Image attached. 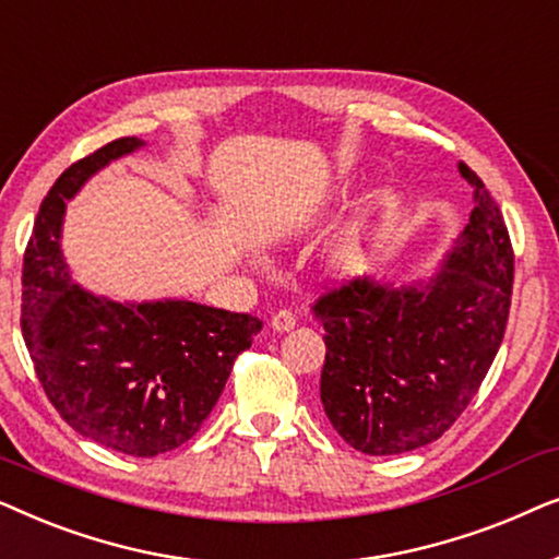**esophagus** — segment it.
I'll use <instances>...</instances> for the list:
<instances>
[{
  "label": "esophagus",
  "instance_id": "esophagus-1",
  "mask_svg": "<svg viewBox=\"0 0 559 559\" xmlns=\"http://www.w3.org/2000/svg\"><path fill=\"white\" fill-rule=\"evenodd\" d=\"M270 325L274 328L277 333H285V331H293V328L297 325V318L293 310H277L270 320Z\"/></svg>",
  "mask_w": 559,
  "mask_h": 559
}]
</instances>
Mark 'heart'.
<instances>
[{"instance_id":"heart-1","label":"heart","mask_w":559,"mask_h":559,"mask_svg":"<svg viewBox=\"0 0 559 559\" xmlns=\"http://www.w3.org/2000/svg\"><path fill=\"white\" fill-rule=\"evenodd\" d=\"M341 262L346 264V270H350V266H356L358 262H361V251H358L356 247H343L341 249Z\"/></svg>"}]
</instances>
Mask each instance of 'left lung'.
Returning a JSON list of instances; mask_svg holds the SVG:
<instances>
[{
  "label": "left lung",
  "mask_w": 559,
  "mask_h": 559,
  "mask_svg": "<svg viewBox=\"0 0 559 559\" xmlns=\"http://www.w3.org/2000/svg\"><path fill=\"white\" fill-rule=\"evenodd\" d=\"M476 209L445 272L425 287L366 280L310 305L325 328L320 402L335 432L366 455H396L442 438L484 384L509 323L514 249L499 203L465 163Z\"/></svg>",
  "instance_id": "1"
}]
</instances>
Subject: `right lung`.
Here are the masks:
<instances>
[{
    "label": "right lung",
    "mask_w": 559,
    "mask_h": 559,
    "mask_svg": "<svg viewBox=\"0 0 559 559\" xmlns=\"http://www.w3.org/2000/svg\"><path fill=\"white\" fill-rule=\"evenodd\" d=\"M140 144L136 136L104 144L45 195L25 249L20 325L58 415L98 445L152 457L201 430L262 320L186 300L121 305L68 277L60 254L66 201L98 167Z\"/></svg>",
    "instance_id": "right-lung-1"
}]
</instances>
